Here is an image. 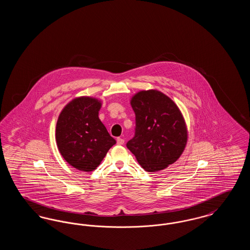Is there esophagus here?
I'll use <instances>...</instances> for the list:
<instances>
[{
    "label": "esophagus",
    "instance_id": "1",
    "mask_svg": "<svg viewBox=\"0 0 250 250\" xmlns=\"http://www.w3.org/2000/svg\"><path fill=\"white\" fill-rule=\"evenodd\" d=\"M125 143V140L122 138H117V144L118 145H123Z\"/></svg>",
    "mask_w": 250,
    "mask_h": 250
}]
</instances>
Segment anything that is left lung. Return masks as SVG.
Segmentation results:
<instances>
[{
    "label": "left lung",
    "instance_id": "1",
    "mask_svg": "<svg viewBox=\"0 0 250 250\" xmlns=\"http://www.w3.org/2000/svg\"><path fill=\"white\" fill-rule=\"evenodd\" d=\"M130 104L136 115V128L126 147L148 172L173 164L188 142L187 125L177 105L157 90L137 93Z\"/></svg>",
    "mask_w": 250,
    "mask_h": 250
}]
</instances>
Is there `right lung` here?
I'll return each mask as SVG.
<instances>
[{"instance_id":"right-lung-1","label":"right lung","mask_w":250,"mask_h":250,"mask_svg":"<svg viewBox=\"0 0 250 250\" xmlns=\"http://www.w3.org/2000/svg\"><path fill=\"white\" fill-rule=\"evenodd\" d=\"M101 101L81 96L60 113L56 143L60 153L72 167L83 171L95 169L116 143L98 117Z\"/></svg>"}]
</instances>
